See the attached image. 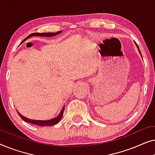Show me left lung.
Masks as SVG:
<instances>
[{
    "label": "left lung",
    "instance_id": "1",
    "mask_svg": "<svg viewBox=\"0 0 155 155\" xmlns=\"http://www.w3.org/2000/svg\"><path fill=\"white\" fill-rule=\"evenodd\" d=\"M134 43H135V45H136V46H137V49H138V51H139V53H140V54H141V52H140V48H139V47H138V46H137V44H136V43H135V42L134 41ZM141 56H142V55H141ZM142 58H143V56H142Z\"/></svg>",
    "mask_w": 155,
    "mask_h": 155
}]
</instances>
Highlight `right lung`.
I'll use <instances>...</instances> for the list:
<instances>
[{
  "instance_id": "add662e5",
  "label": "right lung",
  "mask_w": 155,
  "mask_h": 155,
  "mask_svg": "<svg viewBox=\"0 0 155 155\" xmlns=\"http://www.w3.org/2000/svg\"><path fill=\"white\" fill-rule=\"evenodd\" d=\"M62 32V31H57V32H48V33H46V32H44V33H38V32H36V33H32L31 34V35H29L28 37H27L26 39L25 40H26L27 39H29V37H54V36H56L59 35V34H61ZM24 40V41H25ZM64 109H65V106L63 107V109H61V111L59 114L56 117L54 118H51V119H48V120H32V119H29V118L25 117V116H22V114H21L20 112H19L18 110H17V112H18V114H19V116H20L21 118L23 120H25V122H27V123H30L31 124H34V125H37V126H54L55 124H56L57 123H58L60 121L61 118L63 117V111H64Z\"/></svg>"
}]
</instances>
